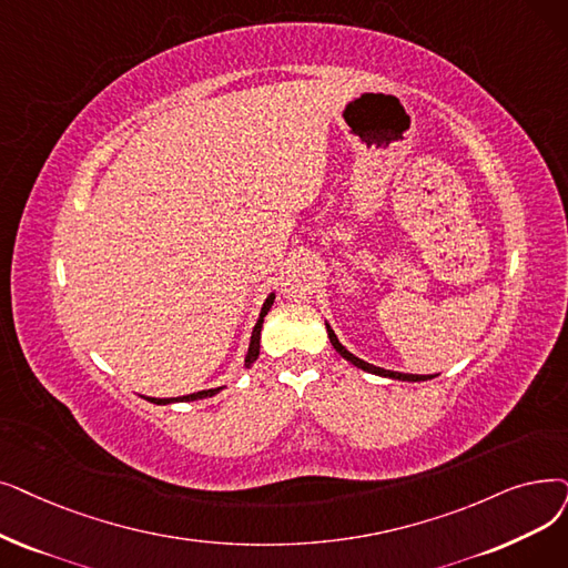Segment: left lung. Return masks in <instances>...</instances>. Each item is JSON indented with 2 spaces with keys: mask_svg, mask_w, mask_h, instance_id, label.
Here are the masks:
<instances>
[{
  "mask_svg": "<svg viewBox=\"0 0 568 568\" xmlns=\"http://www.w3.org/2000/svg\"><path fill=\"white\" fill-rule=\"evenodd\" d=\"M325 327H327V336H329V341H332V345H334V351L343 357V359H348L351 364H355L357 368H362V372H366V374H374V376H383V378H392V381H406V383H417V381H432L434 376H415V374H399V372H389V368H381V366H374V364H368V362H364V359H359V357H355L348 348H345V345L338 341V336L334 334V329L329 327V323L325 320Z\"/></svg>",
  "mask_w": 568,
  "mask_h": 568,
  "instance_id": "1",
  "label": "left lung"
}]
</instances>
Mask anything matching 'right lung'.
<instances>
[{
  "mask_svg": "<svg viewBox=\"0 0 568 568\" xmlns=\"http://www.w3.org/2000/svg\"><path fill=\"white\" fill-rule=\"evenodd\" d=\"M276 300V292H271L268 297L264 300L262 304V311H260V317L257 323L253 327V334H251V343H248V353H245V359H243V366L251 368L253 362L257 359L260 355V334H262V325H264V315L268 313L271 304H274ZM223 389V387H211V389H202V392H192V394H183V397H171V399H158V397H143L145 402L151 404H158V406H169V404H179V402H196V399H206V397H215V394Z\"/></svg>",
  "mask_w": 568,
  "mask_h": 568,
  "instance_id": "right-lung-1",
  "label": "right lung"
}]
</instances>
